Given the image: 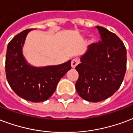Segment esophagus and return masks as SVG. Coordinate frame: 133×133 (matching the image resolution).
<instances>
[{
	"label": "esophagus",
	"instance_id": "34e87169",
	"mask_svg": "<svg viewBox=\"0 0 133 133\" xmlns=\"http://www.w3.org/2000/svg\"><path fill=\"white\" fill-rule=\"evenodd\" d=\"M78 63H79V61H78L77 59H74L72 61H71V66L72 68H75L76 66L78 65Z\"/></svg>",
	"mask_w": 133,
	"mask_h": 133
}]
</instances>
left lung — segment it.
Here are the masks:
<instances>
[{
  "instance_id": "left-lung-1",
  "label": "left lung",
  "mask_w": 133,
  "mask_h": 133,
  "mask_svg": "<svg viewBox=\"0 0 133 133\" xmlns=\"http://www.w3.org/2000/svg\"><path fill=\"white\" fill-rule=\"evenodd\" d=\"M101 40L88 46L76 66V89L83 99L99 102L121 87L126 71V48L116 34L96 26Z\"/></svg>"
}]
</instances>
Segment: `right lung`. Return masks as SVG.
Here are the masks:
<instances>
[{"label":"right lung","instance_id":"obj_1","mask_svg":"<svg viewBox=\"0 0 133 133\" xmlns=\"http://www.w3.org/2000/svg\"><path fill=\"white\" fill-rule=\"evenodd\" d=\"M28 29L15 36L7 46L5 74L10 87L23 99L32 102L48 100L55 93L57 84L71 69V60L59 65L34 66L23 53Z\"/></svg>","mask_w":133,"mask_h":133}]
</instances>
